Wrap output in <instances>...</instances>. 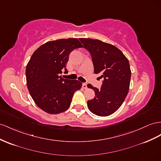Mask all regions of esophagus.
I'll return each instance as SVG.
<instances>
[{"instance_id": "1", "label": "esophagus", "mask_w": 161, "mask_h": 161, "mask_svg": "<svg viewBox=\"0 0 161 161\" xmlns=\"http://www.w3.org/2000/svg\"><path fill=\"white\" fill-rule=\"evenodd\" d=\"M82 88L83 89H86L87 88V85H86V83H82Z\"/></svg>"}]
</instances>
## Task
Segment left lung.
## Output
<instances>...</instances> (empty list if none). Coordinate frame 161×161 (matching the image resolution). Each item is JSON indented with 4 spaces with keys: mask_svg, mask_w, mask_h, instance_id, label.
Listing matches in <instances>:
<instances>
[{
    "mask_svg": "<svg viewBox=\"0 0 161 161\" xmlns=\"http://www.w3.org/2000/svg\"><path fill=\"white\" fill-rule=\"evenodd\" d=\"M79 40L92 57L94 73L100 74L103 81L100 89L91 84L95 96L87 101L89 110L99 116H108L122 105L129 92L131 71L128 59L115 46L97 39Z\"/></svg>",
    "mask_w": 161,
    "mask_h": 161,
    "instance_id": "left-lung-1",
    "label": "left lung"
}]
</instances>
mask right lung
<instances>
[{
	"mask_svg": "<svg viewBox=\"0 0 161 161\" xmlns=\"http://www.w3.org/2000/svg\"><path fill=\"white\" fill-rule=\"evenodd\" d=\"M82 47L77 38L58 39L47 42L34 52L25 69L26 83L34 102L41 110L57 114L68 109L73 95L80 89L77 80L59 76L66 68L69 55Z\"/></svg>",
	"mask_w": 161,
	"mask_h": 161,
	"instance_id": "right-lung-1",
	"label": "right lung"
}]
</instances>
